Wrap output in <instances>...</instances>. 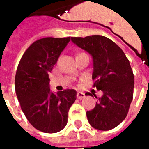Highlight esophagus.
<instances>
[{
	"instance_id": "obj_1",
	"label": "esophagus",
	"mask_w": 149,
	"mask_h": 149,
	"mask_svg": "<svg viewBox=\"0 0 149 149\" xmlns=\"http://www.w3.org/2000/svg\"><path fill=\"white\" fill-rule=\"evenodd\" d=\"M77 97L78 99H80V100H82L83 98L85 97V94L84 93H81V92H77Z\"/></svg>"
}]
</instances>
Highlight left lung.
<instances>
[{
  "instance_id": "left-lung-1",
  "label": "left lung",
  "mask_w": 149,
  "mask_h": 149,
  "mask_svg": "<svg viewBox=\"0 0 149 149\" xmlns=\"http://www.w3.org/2000/svg\"><path fill=\"white\" fill-rule=\"evenodd\" d=\"M73 44L93 58L94 87L103 95L97 98L93 109L86 112L92 127L107 131L116 128L128 114L133 97L134 76L125 52L108 37L93 35L72 37ZM87 96L93 95L89 93Z\"/></svg>"
}]
</instances>
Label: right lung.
Returning <instances> with one entry per match:
<instances>
[{
	"mask_svg": "<svg viewBox=\"0 0 149 149\" xmlns=\"http://www.w3.org/2000/svg\"><path fill=\"white\" fill-rule=\"evenodd\" d=\"M70 37H45L33 42L22 56L15 77V90L21 110L31 125L46 133L65 128L77 91L50 90L49 74Z\"/></svg>",
	"mask_w": 149,
	"mask_h": 149,
	"instance_id": "1",
	"label": "right lung"
}]
</instances>
